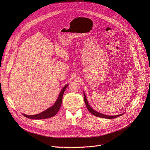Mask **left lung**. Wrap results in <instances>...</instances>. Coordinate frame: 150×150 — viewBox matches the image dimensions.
I'll return each mask as SVG.
<instances>
[{
	"label": "left lung",
	"instance_id": "1",
	"mask_svg": "<svg viewBox=\"0 0 150 150\" xmlns=\"http://www.w3.org/2000/svg\"><path fill=\"white\" fill-rule=\"evenodd\" d=\"M83 97H84V101H85V105H86L87 106V109L89 110V112L93 115L96 116H97V117H101V118H105V119H114V118H116V117H117L119 116H120L122 115H123V113L122 114H120V115H115V116H108V115H104V114H102L101 113H99L96 110H94V109H93L91 106L89 105L88 103V101H87V99L86 98V96H85V93L83 92Z\"/></svg>",
	"mask_w": 150,
	"mask_h": 150
}]
</instances>
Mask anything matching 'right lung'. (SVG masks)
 <instances>
[{
    "label": "right lung",
    "instance_id": "add662e5",
    "mask_svg": "<svg viewBox=\"0 0 150 150\" xmlns=\"http://www.w3.org/2000/svg\"><path fill=\"white\" fill-rule=\"evenodd\" d=\"M68 85V83H67V85H65V86H64V87L62 88V90L60 92L58 98H57V100L56 101L54 104L49 109H46L44 112H42L39 114H37L35 115H27L25 114H23V115L26 117L28 119H45L50 118L54 116L58 112V111L60 108V106L62 103L63 95L66 88H67Z\"/></svg>",
    "mask_w": 150,
    "mask_h": 150
}]
</instances>
